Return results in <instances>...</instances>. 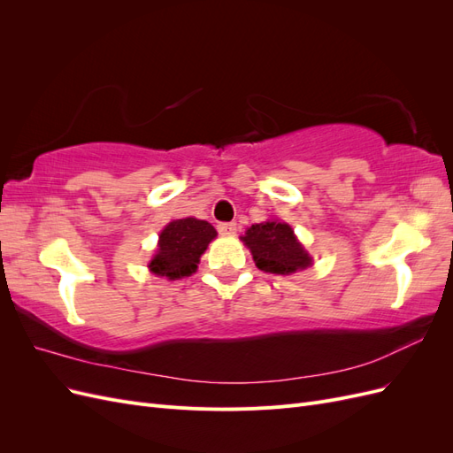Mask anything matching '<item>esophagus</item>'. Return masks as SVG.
Listing matches in <instances>:
<instances>
[{"label": "esophagus", "instance_id": "34e87169", "mask_svg": "<svg viewBox=\"0 0 453 453\" xmlns=\"http://www.w3.org/2000/svg\"><path fill=\"white\" fill-rule=\"evenodd\" d=\"M217 230H219V234H223V236H234L236 234V223H219Z\"/></svg>", "mask_w": 453, "mask_h": 453}]
</instances>
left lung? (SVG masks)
<instances>
[{
  "mask_svg": "<svg viewBox=\"0 0 453 453\" xmlns=\"http://www.w3.org/2000/svg\"><path fill=\"white\" fill-rule=\"evenodd\" d=\"M242 242L248 245L258 270L289 276L311 265V257L295 236L293 228L281 221L251 225Z\"/></svg>",
  "mask_w": 453,
  "mask_h": 453,
  "instance_id": "1",
  "label": "left lung"
}]
</instances>
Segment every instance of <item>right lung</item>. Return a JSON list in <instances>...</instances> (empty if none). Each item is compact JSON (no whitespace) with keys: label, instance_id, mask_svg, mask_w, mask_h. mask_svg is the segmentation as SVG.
<instances>
[{"label":"right lung","instance_id":"obj_1","mask_svg":"<svg viewBox=\"0 0 453 453\" xmlns=\"http://www.w3.org/2000/svg\"><path fill=\"white\" fill-rule=\"evenodd\" d=\"M217 236V230L195 217L175 219L158 236L157 255L150 258L149 270L160 278L181 280L195 273L202 253Z\"/></svg>","mask_w":453,"mask_h":453}]
</instances>
